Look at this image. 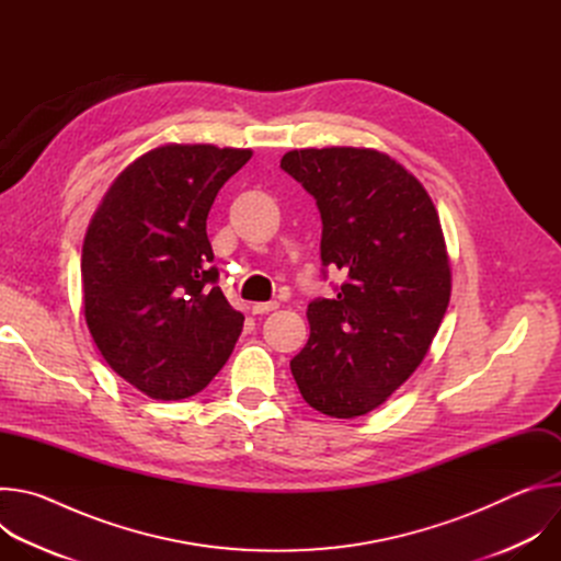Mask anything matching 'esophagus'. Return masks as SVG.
Wrapping results in <instances>:
<instances>
[{"instance_id":"1","label":"esophagus","mask_w":561,"mask_h":561,"mask_svg":"<svg viewBox=\"0 0 561 561\" xmlns=\"http://www.w3.org/2000/svg\"><path fill=\"white\" fill-rule=\"evenodd\" d=\"M277 308H279V301H260V304L251 306L253 314H264V312H271V310H277Z\"/></svg>"}]
</instances>
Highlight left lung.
Masks as SVG:
<instances>
[{
    "label": "left lung",
    "instance_id": "obj_1",
    "mask_svg": "<svg viewBox=\"0 0 561 561\" xmlns=\"http://www.w3.org/2000/svg\"><path fill=\"white\" fill-rule=\"evenodd\" d=\"M282 169L317 202L322 262L348 275L308 304L310 337L290 370L306 404L353 420L424 362L450 299V260L426 188L375 148H299Z\"/></svg>",
    "mask_w": 561,
    "mask_h": 561
}]
</instances>
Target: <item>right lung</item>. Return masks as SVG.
I'll list each match as a JSON object with an SVG mask.
<instances>
[{
    "label": "right lung",
    "mask_w": 561,
    "mask_h": 561,
    "mask_svg": "<svg viewBox=\"0 0 561 561\" xmlns=\"http://www.w3.org/2000/svg\"><path fill=\"white\" fill-rule=\"evenodd\" d=\"M251 148L164 144L130 162L89 224L82 290L106 364L152 399H184L221 370L244 314L217 286L206 234L219 188Z\"/></svg>",
    "instance_id": "1"
}]
</instances>
